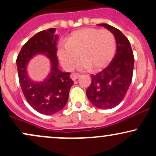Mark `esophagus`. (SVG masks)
Here are the masks:
<instances>
[{"label":"esophagus","instance_id":"obj_1","mask_svg":"<svg viewBox=\"0 0 156 156\" xmlns=\"http://www.w3.org/2000/svg\"><path fill=\"white\" fill-rule=\"evenodd\" d=\"M79 77H80V75L77 74V73H73V74L71 75V78H72L73 80H76V79H78Z\"/></svg>","mask_w":156,"mask_h":156}]
</instances>
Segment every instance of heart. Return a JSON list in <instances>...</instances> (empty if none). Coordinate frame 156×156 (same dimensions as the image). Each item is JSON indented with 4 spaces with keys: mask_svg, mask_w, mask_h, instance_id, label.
Instances as JSON below:
<instances>
[{
    "mask_svg": "<svg viewBox=\"0 0 156 156\" xmlns=\"http://www.w3.org/2000/svg\"><path fill=\"white\" fill-rule=\"evenodd\" d=\"M117 50L114 36L108 30L84 28L73 32L67 42L58 44L57 54L66 70L72 71L80 56L78 64L80 71L92 69L99 71L111 63Z\"/></svg>",
    "mask_w": 156,
    "mask_h": 156,
    "instance_id": "1",
    "label": "heart"
}]
</instances>
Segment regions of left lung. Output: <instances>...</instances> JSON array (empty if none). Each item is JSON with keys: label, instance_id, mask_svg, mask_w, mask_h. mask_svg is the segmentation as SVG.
<instances>
[{"label": "left lung", "instance_id": "obj_1", "mask_svg": "<svg viewBox=\"0 0 156 156\" xmlns=\"http://www.w3.org/2000/svg\"><path fill=\"white\" fill-rule=\"evenodd\" d=\"M98 26L105 27L114 34L117 50L112 62L101 72L92 76L87 96L97 108L110 109L121 103L129 89L134 57L129 40L119 30L105 23Z\"/></svg>", "mask_w": 156, "mask_h": 156}]
</instances>
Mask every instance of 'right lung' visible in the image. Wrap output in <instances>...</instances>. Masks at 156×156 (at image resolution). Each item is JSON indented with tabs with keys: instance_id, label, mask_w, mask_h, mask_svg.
Returning <instances> with one entry per match:
<instances>
[{
	"instance_id": "right-lung-1",
	"label": "right lung",
	"mask_w": 156,
	"mask_h": 156,
	"mask_svg": "<svg viewBox=\"0 0 156 156\" xmlns=\"http://www.w3.org/2000/svg\"><path fill=\"white\" fill-rule=\"evenodd\" d=\"M58 39L55 28L39 32L23 46L16 61L20 84L26 101L34 110L44 115L54 114L64 108L73 84L70 73L58 69ZM39 54L50 60L51 70L43 81L34 82L28 76L27 67L31 58Z\"/></svg>"
}]
</instances>
